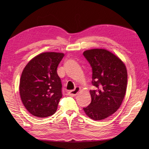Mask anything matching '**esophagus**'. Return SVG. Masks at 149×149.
I'll return each instance as SVG.
<instances>
[{
    "label": "esophagus",
    "mask_w": 149,
    "mask_h": 149,
    "mask_svg": "<svg viewBox=\"0 0 149 149\" xmlns=\"http://www.w3.org/2000/svg\"><path fill=\"white\" fill-rule=\"evenodd\" d=\"M79 90H80V88L78 87V86H76L74 88V89L71 90V91H70L68 92V94H69L70 96H75L77 95L79 91Z\"/></svg>",
    "instance_id": "esophagus-1"
}]
</instances>
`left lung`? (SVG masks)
Instances as JSON below:
<instances>
[{"mask_svg":"<svg viewBox=\"0 0 149 149\" xmlns=\"http://www.w3.org/2000/svg\"><path fill=\"white\" fill-rule=\"evenodd\" d=\"M83 55L92 68L91 102L83 110L95 120L106 119L120 106L127 88V72L124 63L104 49H91Z\"/></svg>","mask_w":149,"mask_h":149,"instance_id":"obj_1","label":"left lung"}]
</instances>
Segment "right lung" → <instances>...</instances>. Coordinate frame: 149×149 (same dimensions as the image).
<instances>
[{
  "mask_svg": "<svg viewBox=\"0 0 149 149\" xmlns=\"http://www.w3.org/2000/svg\"><path fill=\"white\" fill-rule=\"evenodd\" d=\"M64 56L62 53H41L31 59L22 71L21 100L33 116L46 118L56 111L62 97V84L56 70Z\"/></svg>",
  "mask_w": 149,
  "mask_h": 149,
  "instance_id": "right-lung-1",
  "label": "right lung"
}]
</instances>
